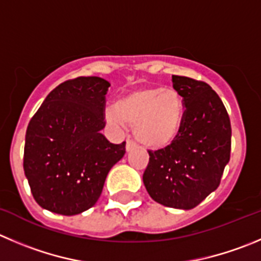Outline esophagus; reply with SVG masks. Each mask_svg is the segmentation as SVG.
<instances>
[{
  "mask_svg": "<svg viewBox=\"0 0 261 261\" xmlns=\"http://www.w3.org/2000/svg\"><path fill=\"white\" fill-rule=\"evenodd\" d=\"M137 147V143L132 140H128L126 141V151H132Z\"/></svg>",
  "mask_w": 261,
  "mask_h": 261,
  "instance_id": "1",
  "label": "esophagus"
}]
</instances>
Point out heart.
<instances>
[{"mask_svg":"<svg viewBox=\"0 0 261 261\" xmlns=\"http://www.w3.org/2000/svg\"><path fill=\"white\" fill-rule=\"evenodd\" d=\"M114 124L133 125L137 140L148 147H164L178 136L183 121V102L179 93L161 87L129 91L106 111Z\"/></svg>","mask_w":261,"mask_h":261,"instance_id":"heart-1","label":"heart"}]
</instances>
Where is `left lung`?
<instances>
[{"label": "left lung", "mask_w": 261, "mask_h": 261, "mask_svg": "<svg viewBox=\"0 0 261 261\" xmlns=\"http://www.w3.org/2000/svg\"><path fill=\"white\" fill-rule=\"evenodd\" d=\"M182 96L183 121L177 137L160 150H148L143 183L156 202L190 210L220 185L230 158L229 115L217 92L207 83L172 76Z\"/></svg>", "instance_id": "obj_1"}]
</instances>
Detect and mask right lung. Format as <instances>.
Wrapping results in <instances>:
<instances>
[{"instance_id":"right-lung-1","label":"right lung","mask_w":261,"mask_h":261,"mask_svg":"<svg viewBox=\"0 0 261 261\" xmlns=\"http://www.w3.org/2000/svg\"><path fill=\"white\" fill-rule=\"evenodd\" d=\"M109 87L100 76L65 81L49 92L29 121L24 172L43 209L61 215L88 210L125 153V142L115 145L101 133Z\"/></svg>"}]
</instances>
